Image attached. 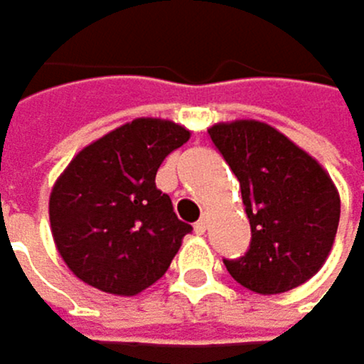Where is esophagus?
I'll list each match as a JSON object with an SVG mask.
<instances>
[{
    "label": "esophagus",
    "instance_id": "obj_1",
    "mask_svg": "<svg viewBox=\"0 0 364 364\" xmlns=\"http://www.w3.org/2000/svg\"><path fill=\"white\" fill-rule=\"evenodd\" d=\"M194 230H196L198 234H205V230H208V221H205V218H200V221H196V223H194Z\"/></svg>",
    "mask_w": 364,
    "mask_h": 364
}]
</instances>
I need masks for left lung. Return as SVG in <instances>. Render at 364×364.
Segmentation results:
<instances>
[{"label":"left lung","instance_id":"obj_1","mask_svg":"<svg viewBox=\"0 0 364 364\" xmlns=\"http://www.w3.org/2000/svg\"><path fill=\"white\" fill-rule=\"evenodd\" d=\"M208 134L241 183L252 230L245 256L223 258L232 279L256 294L309 281L327 261L341 218L329 174L261 121L218 123Z\"/></svg>","mask_w":364,"mask_h":364}]
</instances>
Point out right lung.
<instances>
[{"instance_id":"obj_1","label":"right lung","mask_w":364,"mask_h":364,"mask_svg":"<svg viewBox=\"0 0 364 364\" xmlns=\"http://www.w3.org/2000/svg\"><path fill=\"white\" fill-rule=\"evenodd\" d=\"M188 139L172 121L134 119L70 161L50 194V228L77 279L134 296L168 272L192 225L178 221L154 176Z\"/></svg>"}]
</instances>
